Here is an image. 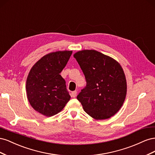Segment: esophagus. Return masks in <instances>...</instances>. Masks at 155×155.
I'll return each mask as SVG.
<instances>
[{"label":"esophagus","instance_id":"1","mask_svg":"<svg viewBox=\"0 0 155 155\" xmlns=\"http://www.w3.org/2000/svg\"><path fill=\"white\" fill-rule=\"evenodd\" d=\"M71 95H72V96L73 97H76V95H77V91H75L72 92Z\"/></svg>","mask_w":155,"mask_h":155}]
</instances>
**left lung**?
I'll return each instance as SVG.
<instances>
[{
	"mask_svg": "<svg viewBox=\"0 0 155 155\" xmlns=\"http://www.w3.org/2000/svg\"><path fill=\"white\" fill-rule=\"evenodd\" d=\"M74 57L87 82L77 96L84 110L96 120L114 116L122 106L127 93L126 79L120 64L94 50L78 51Z\"/></svg>",
	"mask_w": 155,
	"mask_h": 155,
	"instance_id": "1",
	"label": "left lung"
}]
</instances>
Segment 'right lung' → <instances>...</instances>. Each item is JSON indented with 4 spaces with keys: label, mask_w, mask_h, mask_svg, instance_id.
<instances>
[{
    "label": "right lung",
    "mask_w": 155,
    "mask_h": 155,
    "mask_svg": "<svg viewBox=\"0 0 155 155\" xmlns=\"http://www.w3.org/2000/svg\"><path fill=\"white\" fill-rule=\"evenodd\" d=\"M72 51H59L43 56L29 72L27 97L30 105L46 116L58 114L70 100L66 81L59 74L66 66Z\"/></svg>",
    "instance_id": "obj_1"
}]
</instances>
